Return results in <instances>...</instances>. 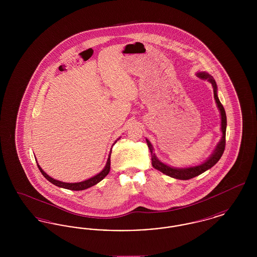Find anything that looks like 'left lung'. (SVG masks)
Wrapping results in <instances>:
<instances>
[{"mask_svg":"<svg viewBox=\"0 0 257 257\" xmlns=\"http://www.w3.org/2000/svg\"><path fill=\"white\" fill-rule=\"evenodd\" d=\"M196 76L202 80H207L208 82H210L213 86V90H214V97L216 100V103L218 105V108L220 110V129H221V140L220 143L218 144V146L215 148L214 152L212 153V155L208 158L204 163L196 166V167H190V168H184V169H177V168H171L170 166L162 163L161 161L158 160L156 157L155 153L153 152V147L150 144V142L147 139V146L151 152V162H152V166L154 169L158 170V171L165 173L168 176H171L176 179H180V180H188L191 178H194L197 175L203 173L204 171H207L209 169H211L213 166H215L219 160L220 159L221 155L223 154L224 148H225V132H226V114H225V110L223 106L221 105V103L219 100L218 94H217V84L214 80V78L206 72H198L196 73Z\"/></svg>","mask_w":257,"mask_h":257,"instance_id":"obj_1","label":"left lung"}]
</instances>
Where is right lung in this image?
Returning <instances> with one entry per match:
<instances>
[{"label": "right lung", "mask_w": 257, "mask_h": 257, "mask_svg": "<svg viewBox=\"0 0 257 257\" xmlns=\"http://www.w3.org/2000/svg\"><path fill=\"white\" fill-rule=\"evenodd\" d=\"M115 142H116V141H115ZM114 144H115V143H114ZM110 153H111V150H110V154H109V158L107 160L106 166H105V168L103 169V171H101V172H99L96 175H94L93 177H91V178H89V179H87V180H85V181H82V182H78V183H65V182H61V181H59V180H56V179L50 177L49 175L40 168L39 165H37V167H38L40 172L42 173V175H43L48 181H50L51 183H53L54 185L58 186V187L63 188V189H67V190L82 191V190H86L87 188H90V187L96 185V184L99 183L101 180H103V179L107 176V174L110 172Z\"/></svg>", "instance_id": "1"}]
</instances>
